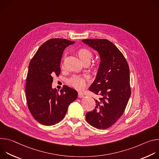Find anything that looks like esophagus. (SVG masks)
Listing matches in <instances>:
<instances>
[{"label":"esophagus","instance_id":"obj_1","mask_svg":"<svg viewBox=\"0 0 159 159\" xmlns=\"http://www.w3.org/2000/svg\"><path fill=\"white\" fill-rule=\"evenodd\" d=\"M78 97H79V98H83V97H84V94H83L82 93H81V92H79V93H78Z\"/></svg>","mask_w":159,"mask_h":159}]
</instances>
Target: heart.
Returning a JSON list of instances; mask_svg holds the SVG:
<instances>
[{
  "label": "heart",
  "mask_w": 159,
  "mask_h": 159,
  "mask_svg": "<svg viewBox=\"0 0 159 159\" xmlns=\"http://www.w3.org/2000/svg\"><path fill=\"white\" fill-rule=\"evenodd\" d=\"M77 54L83 63H89L93 57V53L92 52V51L85 47H82L78 49V50L77 51ZM61 66H63V62ZM90 66L94 70H96L97 69V64L93 63V64H91ZM87 80V77L85 75H75L72 76L70 79H69V80H68V82H69V84L70 86L74 88L82 89L85 86Z\"/></svg>",
  "instance_id": "1"
}]
</instances>
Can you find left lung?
Here are the masks:
<instances>
[{
  "label": "left lung",
  "mask_w": 159,
  "mask_h": 159,
  "mask_svg": "<svg viewBox=\"0 0 159 159\" xmlns=\"http://www.w3.org/2000/svg\"><path fill=\"white\" fill-rule=\"evenodd\" d=\"M82 41L99 52L101 63L96 78L89 88L100 96L95 108L86 113L87 123L106 129L121 118L131 95L129 69L127 61L115 45L106 39H87Z\"/></svg>",
  "instance_id": "left-lung-1"
}]
</instances>
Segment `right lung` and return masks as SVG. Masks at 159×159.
Listing matches in <instances>:
<instances>
[{
    "label": "right lung",
    "mask_w": 159,
    "mask_h": 159,
    "mask_svg": "<svg viewBox=\"0 0 159 159\" xmlns=\"http://www.w3.org/2000/svg\"><path fill=\"white\" fill-rule=\"evenodd\" d=\"M74 43L66 39H50L41 45L30 62L25 87L26 102L33 118L41 125L59 123L77 98L76 90L66 85L60 93L52 88L53 76L60 74L63 51Z\"/></svg>",
    "instance_id": "1"
}]
</instances>
